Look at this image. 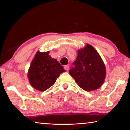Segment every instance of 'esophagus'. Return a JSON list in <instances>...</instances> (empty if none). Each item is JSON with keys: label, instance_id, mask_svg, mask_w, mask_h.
<instances>
[{"label": "esophagus", "instance_id": "34e87169", "mask_svg": "<svg viewBox=\"0 0 130 130\" xmlns=\"http://www.w3.org/2000/svg\"><path fill=\"white\" fill-rule=\"evenodd\" d=\"M64 69H65L66 71H68V69H69V65H65V66H64Z\"/></svg>", "mask_w": 130, "mask_h": 130}]
</instances>
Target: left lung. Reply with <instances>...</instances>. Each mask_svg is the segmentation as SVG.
<instances>
[{
	"instance_id": "8db88e82",
	"label": "left lung",
	"mask_w": 130,
	"mask_h": 130,
	"mask_svg": "<svg viewBox=\"0 0 130 130\" xmlns=\"http://www.w3.org/2000/svg\"><path fill=\"white\" fill-rule=\"evenodd\" d=\"M73 65L69 73L83 90L92 91L101 87L106 77V67L92 45L88 44L78 50Z\"/></svg>"
}]
</instances>
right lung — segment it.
I'll list each match as a JSON object with an SVG mask.
<instances>
[{
  "label": "right lung",
  "instance_id": "1",
  "mask_svg": "<svg viewBox=\"0 0 130 130\" xmlns=\"http://www.w3.org/2000/svg\"><path fill=\"white\" fill-rule=\"evenodd\" d=\"M50 52L37 51L29 68L27 77L30 85L36 90L44 92L54 84L63 67L49 55Z\"/></svg>",
  "mask_w": 130,
  "mask_h": 130
}]
</instances>
